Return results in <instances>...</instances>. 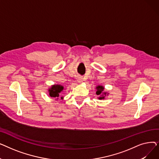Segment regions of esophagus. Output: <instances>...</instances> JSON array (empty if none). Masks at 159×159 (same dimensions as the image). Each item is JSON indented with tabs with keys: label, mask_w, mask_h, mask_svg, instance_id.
<instances>
[{
	"label": "esophagus",
	"mask_w": 159,
	"mask_h": 159,
	"mask_svg": "<svg viewBox=\"0 0 159 159\" xmlns=\"http://www.w3.org/2000/svg\"><path fill=\"white\" fill-rule=\"evenodd\" d=\"M77 82H78L79 83H82V82H83V78L81 77H79L77 78Z\"/></svg>",
	"instance_id": "obj_1"
}]
</instances>
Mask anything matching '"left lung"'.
<instances>
[{
  "mask_svg": "<svg viewBox=\"0 0 159 159\" xmlns=\"http://www.w3.org/2000/svg\"><path fill=\"white\" fill-rule=\"evenodd\" d=\"M96 94L98 96V99L99 100H104L106 96H107L109 95V93L106 92L104 91V87L101 85H98L96 86Z\"/></svg>",
  "mask_w": 159,
  "mask_h": 159,
  "instance_id": "8db88e82",
  "label": "left lung"
}]
</instances>
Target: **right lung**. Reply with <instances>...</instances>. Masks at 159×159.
I'll list each match as a JSON object with an SVG mask.
<instances>
[{
  "label": "right lung",
  "instance_id": "1",
  "mask_svg": "<svg viewBox=\"0 0 159 159\" xmlns=\"http://www.w3.org/2000/svg\"><path fill=\"white\" fill-rule=\"evenodd\" d=\"M64 89V86L61 84H53L48 89L49 95L51 97L58 99V97H61V92ZM61 98H63V97H61Z\"/></svg>",
  "mask_w": 159,
  "mask_h": 159
}]
</instances>
